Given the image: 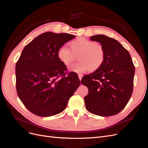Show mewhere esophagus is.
Masks as SVG:
<instances>
[{
  "label": "esophagus",
  "instance_id": "1",
  "mask_svg": "<svg viewBox=\"0 0 148 148\" xmlns=\"http://www.w3.org/2000/svg\"><path fill=\"white\" fill-rule=\"evenodd\" d=\"M78 77H79V80H81L82 77H83V75L82 74H78Z\"/></svg>",
  "mask_w": 148,
  "mask_h": 148
}]
</instances>
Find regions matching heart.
<instances>
[{"label":"heart","instance_id":"heart-1","mask_svg":"<svg viewBox=\"0 0 148 148\" xmlns=\"http://www.w3.org/2000/svg\"><path fill=\"white\" fill-rule=\"evenodd\" d=\"M71 49L65 46L57 51L59 59L66 66H70L78 57L79 62L71 65V71L84 73L90 70H99L105 60V51L101 44L83 38H79L70 42Z\"/></svg>","mask_w":148,"mask_h":148}]
</instances>
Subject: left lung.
<instances>
[{"label":"left lung","mask_w":148,"mask_h":148,"mask_svg":"<svg viewBox=\"0 0 148 148\" xmlns=\"http://www.w3.org/2000/svg\"><path fill=\"white\" fill-rule=\"evenodd\" d=\"M91 40L101 43L105 60L99 70L82 79L88 88L85 106L93 114L112 116L125 108L132 96L135 65L128 51L116 39L98 34Z\"/></svg>","instance_id":"obj_1"}]
</instances>
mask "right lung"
Returning <instances> with one entry per match:
<instances>
[{"label": "right lung", "instance_id": "1", "mask_svg": "<svg viewBox=\"0 0 148 148\" xmlns=\"http://www.w3.org/2000/svg\"><path fill=\"white\" fill-rule=\"evenodd\" d=\"M75 36L46 32L23 49L15 66L16 89L20 99L31 113L49 117L62 112L80 84L73 71L57 57V51Z\"/></svg>", "mask_w": 148, "mask_h": 148}]
</instances>
